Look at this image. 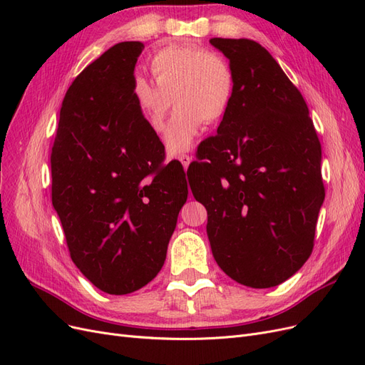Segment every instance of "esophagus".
<instances>
[{
    "instance_id": "esophagus-1",
    "label": "esophagus",
    "mask_w": 365,
    "mask_h": 365,
    "mask_svg": "<svg viewBox=\"0 0 365 365\" xmlns=\"http://www.w3.org/2000/svg\"><path fill=\"white\" fill-rule=\"evenodd\" d=\"M178 160L181 161L182 168H184V169H187V168H189L190 161H192V155H189V153H182V155H180V158H178Z\"/></svg>"
}]
</instances>
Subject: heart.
<instances>
[{
  "instance_id": "obj_1",
  "label": "heart",
  "mask_w": 365,
  "mask_h": 365,
  "mask_svg": "<svg viewBox=\"0 0 365 365\" xmlns=\"http://www.w3.org/2000/svg\"><path fill=\"white\" fill-rule=\"evenodd\" d=\"M150 73L158 85L138 76L132 93L157 134L164 130L172 105L178 106L164 138L165 149L178 155L192 146L204 121L215 125L224 118L233 101L235 73L219 53L195 46L160 50L150 59Z\"/></svg>"
}]
</instances>
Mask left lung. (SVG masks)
<instances>
[{"instance_id": "8db88e82", "label": "left lung", "mask_w": 365, "mask_h": 365, "mask_svg": "<svg viewBox=\"0 0 365 365\" xmlns=\"http://www.w3.org/2000/svg\"><path fill=\"white\" fill-rule=\"evenodd\" d=\"M210 43L230 59L235 93L217 135L197 148L190 189L210 215L219 268L250 288H272L312 252L322 145L302 93L267 48L251 39Z\"/></svg>"}]
</instances>
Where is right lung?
Here are the masks:
<instances>
[{
  "instance_id": "obj_1",
  "label": "right lung",
  "mask_w": 365,
  "mask_h": 365,
  "mask_svg": "<svg viewBox=\"0 0 365 365\" xmlns=\"http://www.w3.org/2000/svg\"><path fill=\"white\" fill-rule=\"evenodd\" d=\"M143 42H118L76 77L51 149V201L71 260L96 288L125 295L163 268L187 200L182 165L143 118L132 85Z\"/></svg>"
}]
</instances>
